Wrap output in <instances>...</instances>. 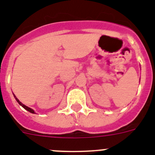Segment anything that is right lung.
I'll return each instance as SVG.
<instances>
[{"label":"right lung","instance_id":"1","mask_svg":"<svg viewBox=\"0 0 155 155\" xmlns=\"http://www.w3.org/2000/svg\"><path fill=\"white\" fill-rule=\"evenodd\" d=\"M14 97H15V99H16V101H17V102H18L19 105H21V106H22V107L24 108V109H25V110L28 111V112H29V113H35V111H34L33 109H31V108H29V107H28V106H26V105H25L23 103H21V102H20V101H19V100L17 98H16V96H15V94H14Z\"/></svg>","mask_w":155,"mask_h":155}]
</instances>
